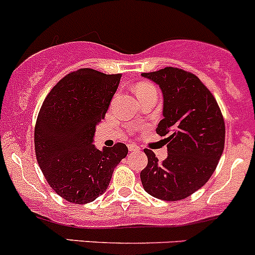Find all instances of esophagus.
<instances>
[{
	"label": "esophagus",
	"mask_w": 255,
	"mask_h": 255,
	"mask_svg": "<svg viewBox=\"0 0 255 255\" xmlns=\"http://www.w3.org/2000/svg\"><path fill=\"white\" fill-rule=\"evenodd\" d=\"M128 150H129V151L139 150V146L135 145V144H128Z\"/></svg>",
	"instance_id": "esophagus-1"
}]
</instances>
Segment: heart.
<instances>
[{"mask_svg":"<svg viewBox=\"0 0 255 255\" xmlns=\"http://www.w3.org/2000/svg\"><path fill=\"white\" fill-rule=\"evenodd\" d=\"M149 86H153V85L148 84V82H142V84L137 85V87H135V91H138V90H143V89H146V87Z\"/></svg>","mask_w":255,"mask_h":255,"instance_id":"obj_1","label":"heart"}]
</instances>
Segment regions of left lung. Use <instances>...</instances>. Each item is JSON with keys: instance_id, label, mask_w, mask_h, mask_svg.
<instances>
[{"instance_id": "8db88e82", "label": "left lung", "mask_w": 255, "mask_h": 255, "mask_svg": "<svg viewBox=\"0 0 255 255\" xmlns=\"http://www.w3.org/2000/svg\"><path fill=\"white\" fill-rule=\"evenodd\" d=\"M163 92L164 118L156 127L168 135V158L159 161L149 149L140 171L144 190L165 201L186 199L212 176L225 148L226 127L217 101L194 74L179 68L143 73Z\"/></svg>"}]
</instances>
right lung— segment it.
Listing matches in <instances>:
<instances>
[{
	"label": "right lung",
	"mask_w": 255,
	"mask_h": 255,
	"mask_svg": "<svg viewBox=\"0 0 255 255\" xmlns=\"http://www.w3.org/2000/svg\"><path fill=\"white\" fill-rule=\"evenodd\" d=\"M121 74L79 69L51 89L34 128L37 161L51 189L73 204H89L104 194L128 148L95 146L96 126L105 118Z\"/></svg>",
	"instance_id": "add662e5"
}]
</instances>
